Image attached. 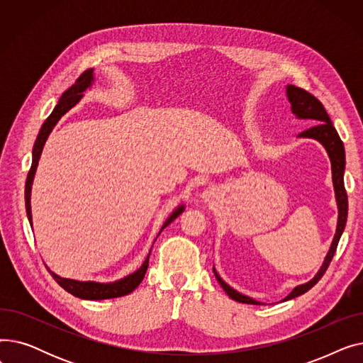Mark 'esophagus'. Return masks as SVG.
Masks as SVG:
<instances>
[{
    "mask_svg": "<svg viewBox=\"0 0 363 363\" xmlns=\"http://www.w3.org/2000/svg\"><path fill=\"white\" fill-rule=\"evenodd\" d=\"M218 189L216 188H206L204 191L200 194V199H201V201H204V203H212V201H215L216 199H218Z\"/></svg>",
    "mask_w": 363,
    "mask_h": 363,
    "instance_id": "1",
    "label": "esophagus"
}]
</instances>
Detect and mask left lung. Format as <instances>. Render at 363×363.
<instances>
[{"label":"left lung","instance_id":"1","mask_svg":"<svg viewBox=\"0 0 363 363\" xmlns=\"http://www.w3.org/2000/svg\"><path fill=\"white\" fill-rule=\"evenodd\" d=\"M285 92H287V99L291 104V111L297 119L303 121H312L315 125L306 130H303L298 133V138H311L316 140L323 145V148L327 150L328 157L331 162V174H333V185H334V193H335V201H337V208H338V218H337V228H335V234L331 242L330 250L322 262V266L316 275L301 285H297L293 291L284 298V301L291 300L294 297H298L309 291L313 285L322 278V275L325 274L328 269V266L333 260V256L337 250V245L340 241V237L345 231L346 222H347V194H346V188H345V169H346V152H345V145H342V141L340 140L338 133L328 116L327 110L323 108L322 103L315 99L312 94L308 91H304L301 88H297L294 85H287L285 86ZM213 274L220 284V287L225 290V293L230 296L233 300L240 301V303H247V304H263L262 301H257L249 296L241 294L233 287H230L216 272L215 266H213Z\"/></svg>","mask_w":363,"mask_h":363}]
</instances>
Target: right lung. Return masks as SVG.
<instances>
[{
	"label": "right lung",
	"mask_w": 363,
	"mask_h": 363,
	"mask_svg": "<svg viewBox=\"0 0 363 363\" xmlns=\"http://www.w3.org/2000/svg\"><path fill=\"white\" fill-rule=\"evenodd\" d=\"M94 69H88L85 70L79 79L74 82V85H72L66 92H63V95L60 97L59 103L54 107V110L51 111L50 116L47 118V121L43 123L40 133H38L36 141L33 144V150H32V166L28 174V179H26V186H25V204H26V213H28V219L29 223L32 225V211H30V193H32V184H33V178H35V172L38 167V162L41 159L43 150L45 145V141L48 138V135L51 133V130L54 129V126L57 125L65 114L73 108L76 104L81 101V99L84 97V92L91 88V85L94 84ZM185 211V206L179 204L174 212L169 215V218L164 220V223L162 225L160 231L157 234V237L160 235V233L164 230V228L174 222L182 212ZM151 253V250H150ZM150 253L145 257L144 263L140 266V269H137L133 274L113 281V282H95V281H78V279H70V278H63L59 277L57 274H54L48 266L47 269L48 272L52 275V278L55 279V282L63 287L67 293H70L74 297H79L84 300H106V298H114V297H122L126 296L129 293H132L135 290L138 285L141 284V281L144 279V275L147 272L148 268V260H150Z\"/></svg>",
	"instance_id": "1"
}]
</instances>
